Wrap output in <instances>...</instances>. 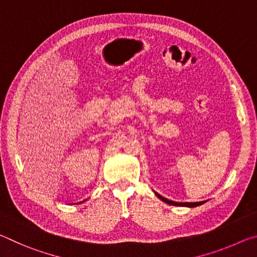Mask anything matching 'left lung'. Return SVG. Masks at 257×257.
<instances>
[{"instance_id": "left-lung-1", "label": "left lung", "mask_w": 257, "mask_h": 257, "mask_svg": "<svg viewBox=\"0 0 257 257\" xmlns=\"http://www.w3.org/2000/svg\"><path fill=\"white\" fill-rule=\"evenodd\" d=\"M159 196L160 199H162L163 202H165L167 204H170V205H177V206H188V207H195V206H198L201 205V204H203V202H173V201H169V199L164 198L161 196V195L156 194Z\"/></svg>"}]
</instances>
